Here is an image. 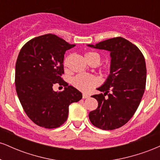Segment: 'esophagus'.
<instances>
[{
  "mask_svg": "<svg viewBox=\"0 0 160 160\" xmlns=\"http://www.w3.org/2000/svg\"><path fill=\"white\" fill-rule=\"evenodd\" d=\"M89 97V95L86 93H82V98H88Z\"/></svg>",
  "mask_w": 160,
  "mask_h": 160,
  "instance_id": "obj_1",
  "label": "esophagus"
}]
</instances>
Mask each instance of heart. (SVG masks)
Instances as JSON below:
<instances>
[{
    "label": "heart",
    "instance_id": "b5f03b06",
    "mask_svg": "<svg viewBox=\"0 0 160 160\" xmlns=\"http://www.w3.org/2000/svg\"><path fill=\"white\" fill-rule=\"evenodd\" d=\"M86 60L89 62V64L95 63L98 64L100 62L101 57L98 53L95 52H89L85 54ZM68 57L66 58L64 62V65H67ZM71 83L76 89L82 92H88L91 89L95 87L99 84V79L97 77L93 75L80 74L76 75L71 80Z\"/></svg>",
    "mask_w": 160,
    "mask_h": 160
}]
</instances>
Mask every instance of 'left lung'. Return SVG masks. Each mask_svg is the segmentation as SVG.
I'll return each instance as SVG.
<instances>
[{
	"mask_svg": "<svg viewBox=\"0 0 160 160\" xmlns=\"http://www.w3.org/2000/svg\"><path fill=\"white\" fill-rule=\"evenodd\" d=\"M88 46L109 51L111 58L109 76L97 89L104 94L92 96L98 105L89 113V120L101 129H116L132 117L142 98L147 78L144 57L136 46L121 37Z\"/></svg>",
	"mask_w": 160,
	"mask_h": 160,
	"instance_id": "8db88e82",
	"label": "left lung"
}]
</instances>
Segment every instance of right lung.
Listing matches in <instances>:
<instances>
[{
	"mask_svg": "<svg viewBox=\"0 0 160 160\" xmlns=\"http://www.w3.org/2000/svg\"><path fill=\"white\" fill-rule=\"evenodd\" d=\"M74 46L48 34L29 40L20 50L16 63V92L25 113L38 126L59 127L67 120L70 104L82 98V93L61 78L64 55ZM56 83L65 89L55 92L52 86Z\"/></svg>",
	"mask_w": 160,
	"mask_h": 160,
	"instance_id": "1",
	"label": "right lung"
}]
</instances>
